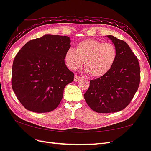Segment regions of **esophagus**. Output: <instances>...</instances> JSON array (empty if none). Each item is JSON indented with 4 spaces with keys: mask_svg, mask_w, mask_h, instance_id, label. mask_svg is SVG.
Wrapping results in <instances>:
<instances>
[{
    "mask_svg": "<svg viewBox=\"0 0 151 151\" xmlns=\"http://www.w3.org/2000/svg\"><path fill=\"white\" fill-rule=\"evenodd\" d=\"M81 78H82L81 76H78V75H75V77H74V81H78V80L81 79Z\"/></svg>",
    "mask_w": 151,
    "mask_h": 151,
    "instance_id": "obj_1",
    "label": "esophagus"
}]
</instances>
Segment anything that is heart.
<instances>
[{
    "label": "heart",
    "mask_w": 151,
    "mask_h": 151,
    "mask_svg": "<svg viewBox=\"0 0 151 151\" xmlns=\"http://www.w3.org/2000/svg\"><path fill=\"white\" fill-rule=\"evenodd\" d=\"M117 58V49L113 44L87 39L78 43L76 50L71 48L67 50L64 59L70 69L81 68L84 63L86 72L94 77H101L111 69Z\"/></svg>",
    "instance_id": "heart-1"
}]
</instances>
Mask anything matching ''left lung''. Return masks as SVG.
Returning <instances> with one entry per match:
<instances>
[{
    "mask_svg": "<svg viewBox=\"0 0 151 151\" xmlns=\"http://www.w3.org/2000/svg\"><path fill=\"white\" fill-rule=\"evenodd\" d=\"M117 52L114 65L106 75L91 80L85 101L98 113H114L126 108L139 88L140 67L137 57L124 41L106 36Z\"/></svg>",
    "mask_w": 151,
    "mask_h": 151,
    "instance_id": "obj_1",
    "label": "left lung"
}]
</instances>
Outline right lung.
<instances>
[{
  "instance_id": "obj_1",
  "label": "right lung",
  "mask_w": 151,
  "mask_h": 151,
  "mask_svg": "<svg viewBox=\"0 0 151 151\" xmlns=\"http://www.w3.org/2000/svg\"><path fill=\"white\" fill-rule=\"evenodd\" d=\"M70 43L67 36L45 34L28 41L15 56L12 89L28 110L45 113L60 103L64 88L74 79L64 60Z\"/></svg>"
}]
</instances>
